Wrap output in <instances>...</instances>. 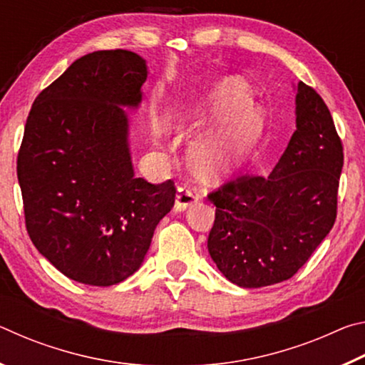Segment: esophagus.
Returning <instances> with one entry per match:
<instances>
[{
  "label": "esophagus",
  "mask_w": 365,
  "mask_h": 365,
  "mask_svg": "<svg viewBox=\"0 0 365 365\" xmlns=\"http://www.w3.org/2000/svg\"><path fill=\"white\" fill-rule=\"evenodd\" d=\"M195 202H197V196L193 193V191L188 188H178L177 195H175V211H185V209L193 206Z\"/></svg>",
  "instance_id": "34e87169"
}]
</instances>
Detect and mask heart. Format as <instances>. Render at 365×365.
<instances>
[{
  "label": "heart",
  "instance_id": "obj_1",
  "mask_svg": "<svg viewBox=\"0 0 365 365\" xmlns=\"http://www.w3.org/2000/svg\"><path fill=\"white\" fill-rule=\"evenodd\" d=\"M200 119L215 120L191 143V159L206 178H217L240 164L262 133V115L252 104L250 86L237 77L207 83L196 96Z\"/></svg>",
  "mask_w": 365,
  "mask_h": 365
}]
</instances>
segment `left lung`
<instances>
[{
    "instance_id": "obj_1",
    "label": "left lung",
    "mask_w": 365,
    "mask_h": 365,
    "mask_svg": "<svg viewBox=\"0 0 365 365\" xmlns=\"http://www.w3.org/2000/svg\"><path fill=\"white\" fill-rule=\"evenodd\" d=\"M294 90L296 130L270 175L240 177L209 195V255L242 288L292 279L336 219L341 140L317 91L302 82Z\"/></svg>"
}]
</instances>
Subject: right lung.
I'll return each instance as SVG.
<instances>
[{
  "mask_svg": "<svg viewBox=\"0 0 365 365\" xmlns=\"http://www.w3.org/2000/svg\"><path fill=\"white\" fill-rule=\"evenodd\" d=\"M146 61L127 49L77 59L41 91L17 156L29 237L71 280L110 287L143 264L174 182L135 177L130 120Z\"/></svg>",
  "mask_w": 365,
  "mask_h": 365,
  "instance_id": "add662e5",
  "label": "right lung"
}]
</instances>
